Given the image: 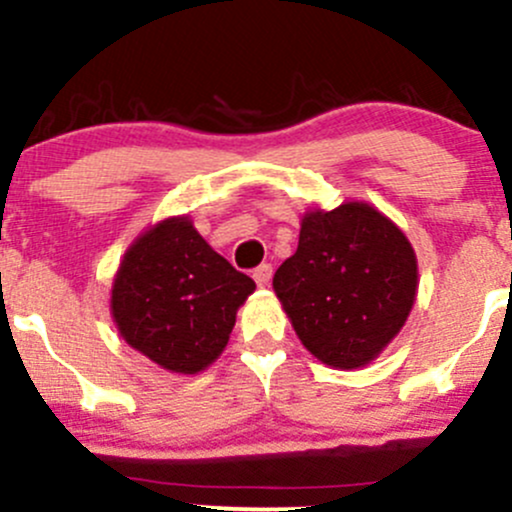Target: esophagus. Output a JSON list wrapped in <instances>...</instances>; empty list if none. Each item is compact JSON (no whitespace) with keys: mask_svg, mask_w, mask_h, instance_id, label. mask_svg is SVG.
Here are the masks:
<instances>
[{"mask_svg":"<svg viewBox=\"0 0 512 512\" xmlns=\"http://www.w3.org/2000/svg\"><path fill=\"white\" fill-rule=\"evenodd\" d=\"M252 277H255V282L260 284V287H267V284L272 282V267L270 265H260L255 272H252Z\"/></svg>","mask_w":512,"mask_h":512,"instance_id":"obj_1","label":"esophagus"}]
</instances>
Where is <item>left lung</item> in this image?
Masks as SVG:
<instances>
[{
    "instance_id": "8db88e82",
    "label": "left lung",
    "mask_w": 512,
    "mask_h": 512,
    "mask_svg": "<svg viewBox=\"0 0 512 512\" xmlns=\"http://www.w3.org/2000/svg\"><path fill=\"white\" fill-rule=\"evenodd\" d=\"M417 255L405 230L368 201L314 206L272 287L301 346L336 370L373 363L417 299Z\"/></svg>"
}]
</instances>
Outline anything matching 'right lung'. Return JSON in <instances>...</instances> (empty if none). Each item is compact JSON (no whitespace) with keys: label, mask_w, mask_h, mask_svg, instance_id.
Segmentation results:
<instances>
[{"label":"right lung","mask_w":512,"mask_h":512,"mask_svg":"<svg viewBox=\"0 0 512 512\" xmlns=\"http://www.w3.org/2000/svg\"><path fill=\"white\" fill-rule=\"evenodd\" d=\"M255 282L213 250L191 215L149 225L122 255L110 314L129 348L166 373L198 375L225 351Z\"/></svg>","instance_id":"1"}]
</instances>
